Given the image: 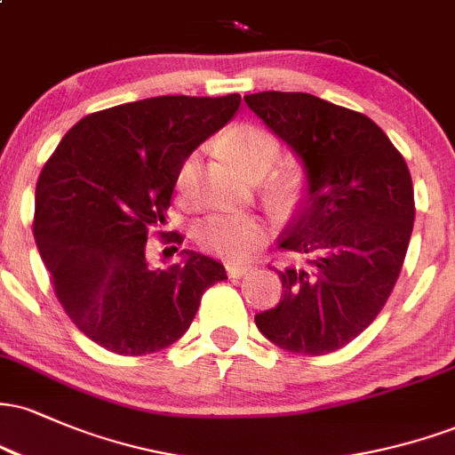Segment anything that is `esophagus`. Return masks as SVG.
Masks as SVG:
<instances>
[{"instance_id":"1","label":"esophagus","mask_w":455,"mask_h":455,"mask_svg":"<svg viewBox=\"0 0 455 455\" xmlns=\"http://www.w3.org/2000/svg\"><path fill=\"white\" fill-rule=\"evenodd\" d=\"M252 271V265H245V263H227V274L231 278H242V275Z\"/></svg>"}]
</instances>
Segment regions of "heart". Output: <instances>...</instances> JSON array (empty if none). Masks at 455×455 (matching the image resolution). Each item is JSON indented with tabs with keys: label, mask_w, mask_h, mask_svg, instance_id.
Masks as SVG:
<instances>
[{
	"label": "heart",
	"mask_w": 455,
	"mask_h": 455,
	"mask_svg": "<svg viewBox=\"0 0 455 455\" xmlns=\"http://www.w3.org/2000/svg\"><path fill=\"white\" fill-rule=\"evenodd\" d=\"M222 149L245 177L267 175L280 158V143L269 130L260 126H237L228 130L220 140ZM198 171V154H190L177 171L175 188L181 198H190L195 192ZM196 242L205 250L224 257H243L267 235L263 220L254 216L216 213L196 227Z\"/></svg>",
	"instance_id": "heart-1"
}]
</instances>
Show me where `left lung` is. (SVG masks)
Masks as SVG:
<instances>
[{
    "mask_svg": "<svg viewBox=\"0 0 455 455\" xmlns=\"http://www.w3.org/2000/svg\"><path fill=\"white\" fill-rule=\"evenodd\" d=\"M245 104L304 162L307 190L278 248L301 265L278 271L280 304L254 316L275 347L327 355L363 331L398 280L415 196L409 166L365 115L301 92H260Z\"/></svg>",
    "mask_w": 455,
    "mask_h": 455,
    "instance_id": "left-lung-1",
    "label": "left lung"
}]
</instances>
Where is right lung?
<instances>
[{"instance_id":"right-lung-1","label":"right lung","mask_w":455,"mask_h":455,"mask_svg":"<svg viewBox=\"0 0 455 455\" xmlns=\"http://www.w3.org/2000/svg\"><path fill=\"white\" fill-rule=\"evenodd\" d=\"M242 96H158L92 113L57 145L36 184L34 237L70 321L117 355H148L180 340L201 297L227 271L184 250L169 269L149 267L181 162L231 122ZM175 248V245H173ZM177 250V248H175Z\"/></svg>"}]
</instances>
